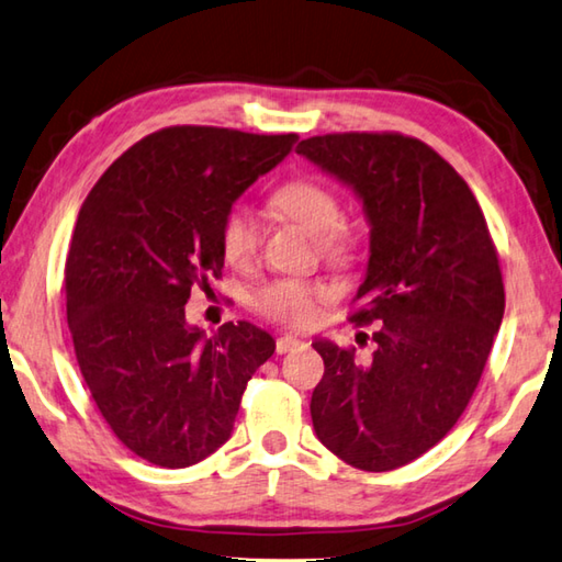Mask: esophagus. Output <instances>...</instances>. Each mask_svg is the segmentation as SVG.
I'll return each instance as SVG.
<instances>
[{
  "mask_svg": "<svg viewBox=\"0 0 562 562\" xmlns=\"http://www.w3.org/2000/svg\"><path fill=\"white\" fill-rule=\"evenodd\" d=\"M297 346H302V341L294 339V336H280L278 344H274V349H278V353H288L297 349Z\"/></svg>",
  "mask_w": 562,
  "mask_h": 562,
  "instance_id": "obj_1",
  "label": "esophagus"
}]
</instances>
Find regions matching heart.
Listing matches in <instances>:
<instances>
[{
    "mask_svg": "<svg viewBox=\"0 0 562 562\" xmlns=\"http://www.w3.org/2000/svg\"><path fill=\"white\" fill-rule=\"evenodd\" d=\"M272 209L292 223H297L304 231L316 236V246L322 255L336 262L349 260L353 255V236L341 221V201L336 193L324 187L316 179H294L282 183L272 193ZM221 248L228 262L250 265L258 258L260 248V231L252 211L246 206H233L221 226ZM329 297V290L322 282H304V280H280L265 288L255 304L270 319H278L290 326H307L316 314V302Z\"/></svg>",
    "mask_w": 562,
    "mask_h": 562,
    "instance_id": "1",
    "label": "heart"
}]
</instances>
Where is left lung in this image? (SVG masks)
Returning <instances> with one entry per match:
<instances>
[{
    "mask_svg": "<svg viewBox=\"0 0 562 562\" xmlns=\"http://www.w3.org/2000/svg\"><path fill=\"white\" fill-rule=\"evenodd\" d=\"M297 155L361 201L369 265L351 322H381L366 363L312 344L324 359L314 432L346 464L387 472L464 413L504 319L498 258L474 193L425 142L346 132L302 139Z\"/></svg>",
    "mask_w": 562,
    "mask_h": 562,
    "instance_id": "obj_1",
    "label": "left lung"
}]
</instances>
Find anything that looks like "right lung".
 Returning a JSON list of instances; mask_svg holds the SVG:
<instances>
[{"instance_id": "1", "label": "right lung", "mask_w": 562, "mask_h": 562, "mask_svg": "<svg viewBox=\"0 0 562 562\" xmlns=\"http://www.w3.org/2000/svg\"><path fill=\"white\" fill-rule=\"evenodd\" d=\"M297 135L167 127L137 142L80 206L66 260L80 373L120 442L181 469L228 442L243 391L274 353L248 322H187L193 284L221 274V226Z\"/></svg>"}]
</instances>
